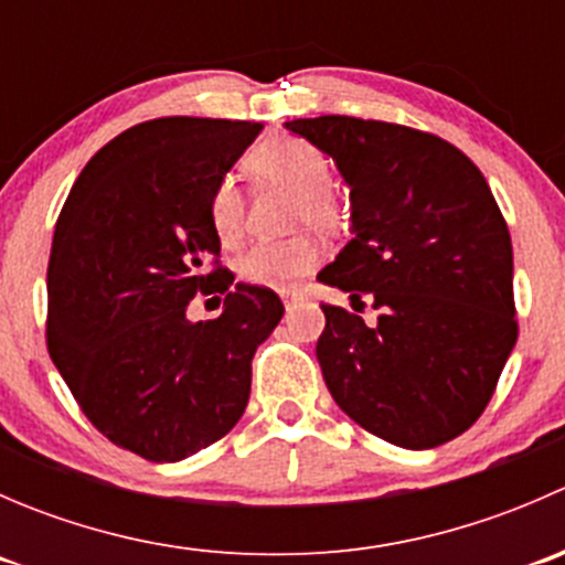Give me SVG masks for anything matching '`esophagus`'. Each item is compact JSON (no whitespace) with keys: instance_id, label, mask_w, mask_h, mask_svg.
<instances>
[{"instance_id":"1","label":"esophagus","mask_w":565,"mask_h":565,"mask_svg":"<svg viewBox=\"0 0 565 565\" xmlns=\"http://www.w3.org/2000/svg\"><path fill=\"white\" fill-rule=\"evenodd\" d=\"M300 298H303V292H298V289H284V292H281V300H284V306H287V309H292V306L298 303Z\"/></svg>"}]
</instances>
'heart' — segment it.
<instances>
[{"label": "heart", "mask_w": 565, "mask_h": 565, "mask_svg": "<svg viewBox=\"0 0 565 565\" xmlns=\"http://www.w3.org/2000/svg\"><path fill=\"white\" fill-rule=\"evenodd\" d=\"M256 188H289L295 193L289 224L309 226L317 235L333 237L347 224V202L330 185V161L319 147L298 136L265 139L243 161ZM207 224L224 248L241 246L246 235V199L235 177H218L204 202ZM319 259L311 235H292L284 241L256 243L237 262V276L248 287L292 289Z\"/></svg>", "instance_id": "heart-1"}]
</instances>
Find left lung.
<instances>
[{"instance_id":"left-lung-1","label":"left lung","mask_w":565,"mask_h":565,"mask_svg":"<svg viewBox=\"0 0 565 565\" xmlns=\"http://www.w3.org/2000/svg\"><path fill=\"white\" fill-rule=\"evenodd\" d=\"M287 128L352 188V241L317 278L377 311L369 328L322 303L330 396L393 446L454 440L487 409L520 333L511 235L487 180L429 130L347 114Z\"/></svg>"}]
</instances>
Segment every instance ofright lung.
Returning <instances> with one entry per match:
<instances>
[{
  "label": "right lung",
  "mask_w": 565,
  "mask_h": 565,
  "mask_svg": "<svg viewBox=\"0 0 565 565\" xmlns=\"http://www.w3.org/2000/svg\"><path fill=\"white\" fill-rule=\"evenodd\" d=\"M259 122L158 117L100 147L78 174L49 259L45 344L89 424L147 461H180L241 420L250 358L284 306L235 284L204 202ZM196 294L225 295L188 323Z\"/></svg>",
  "instance_id": "add662e5"
}]
</instances>
